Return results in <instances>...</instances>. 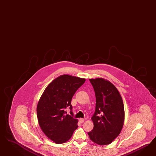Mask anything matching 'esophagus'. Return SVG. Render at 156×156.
I'll return each mask as SVG.
<instances>
[{
  "label": "esophagus",
  "mask_w": 156,
  "mask_h": 156,
  "mask_svg": "<svg viewBox=\"0 0 156 156\" xmlns=\"http://www.w3.org/2000/svg\"><path fill=\"white\" fill-rule=\"evenodd\" d=\"M79 121H80V123H83L84 121H85V119H84L83 118H80Z\"/></svg>",
  "instance_id": "esophagus-1"
}]
</instances>
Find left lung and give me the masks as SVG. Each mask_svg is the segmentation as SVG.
<instances>
[{
  "mask_svg": "<svg viewBox=\"0 0 156 156\" xmlns=\"http://www.w3.org/2000/svg\"><path fill=\"white\" fill-rule=\"evenodd\" d=\"M89 80L94 90L96 104L91 117L94 128L88 135L95 144L106 145L118 137L122 129L125 118L122 99L109 80L102 78Z\"/></svg>",
  "mask_w": 156,
  "mask_h": 156,
  "instance_id": "left-lung-1",
  "label": "left lung"
}]
</instances>
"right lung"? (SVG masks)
<instances>
[{
    "label": "right lung",
    "mask_w": 156,
    "mask_h": 156,
    "mask_svg": "<svg viewBox=\"0 0 156 156\" xmlns=\"http://www.w3.org/2000/svg\"><path fill=\"white\" fill-rule=\"evenodd\" d=\"M85 80L67 74L59 76L47 86L38 102L39 125L44 134L56 144L69 140L78 127L73 112L71 116L65 115L64 110L69 107L72 110V98Z\"/></svg>",
    "instance_id": "right-lung-1"
}]
</instances>
